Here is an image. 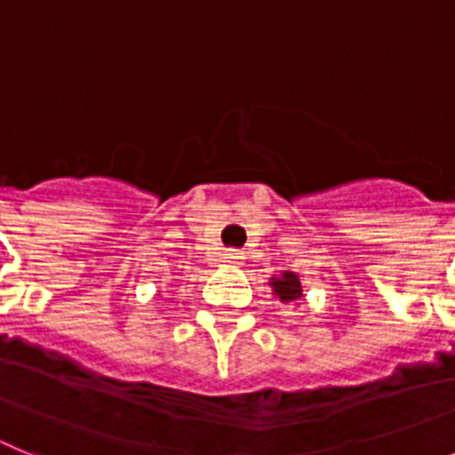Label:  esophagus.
<instances>
[{"label":"esophagus","mask_w":455,"mask_h":455,"mask_svg":"<svg viewBox=\"0 0 455 455\" xmlns=\"http://www.w3.org/2000/svg\"><path fill=\"white\" fill-rule=\"evenodd\" d=\"M224 260H227L228 265H243L244 253L237 251V249H228V251L224 253Z\"/></svg>","instance_id":"1"}]
</instances>
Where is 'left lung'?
Here are the masks:
<instances>
[{
	"instance_id": "1",
	"label": "left lung",
	"mask_w": 455,
	"mask_h": 455,
	"mask_svg": "<svg viewBox=\"0 0 455 455\" xmlns=\"http://www.w3.org/2000/svg\"><path fill=\"white\" fill-rule=\"evenodd\" d=\"M274 294H276L283 304H290V301H297L301 297V283H299V276L292 272H283L281 276H274L269 281Z\"/></svg>"
}]
</instances>
